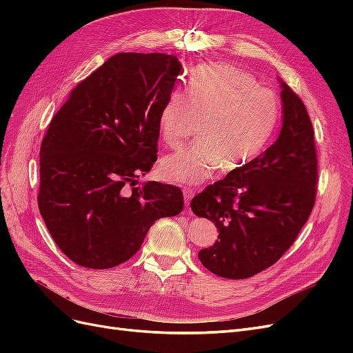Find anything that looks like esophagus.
<instances>
[{"instance_id": "1", "label": "esophagus", "mask_w": 353, "mask_h": 353, "mask_svg": "<svg viewBox=\"0 0 353 353\" xmlns=\"http://www.w3.org/2000/svg\"><path fill=\"white\" fill-rule=\"evenodd\" d=\"M183 194H184V200H185V206L190 208V201H191V199H193V196H194V191L190 190V188H185Z\"/></svg>"}]
</instances>
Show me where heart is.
<instances>
[{
    "instance_id": "obj_1",
    "label": "heart",
    "mask_w": 353,
    "mask_h": 353,
    "mask_svg": "<svg viewBox=\"0 0 353 353\" xmlns=\"http://www.w3.org/2000/svg\"><path fill=\"white\" fill-rule=\"evenodd\" d=\"M279 116L275 92L249 73L227 63L194 68L187 95L179 91L168 95L159 114V130L166 145L178 148L200 123L201 140L163 157L160 178L178 185H197L219 166L225 170L244 166L268 144Z\"/></svg>"
}]
</instances>
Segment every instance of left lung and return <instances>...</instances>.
<instances>
[{
  "label": "left lung",
  "mask_w": 353,
  "mask_h": 353,
  "mask_svg": "<svg viewBox=\"0 0 353 353\" xmlns=\"http://www.w3.org/2000/svg\"><path fill=\"white\" fill-rule=\"evenodd\" d=\"M281 82L283 126L276 141L191 200L218 240L199 252L205 268L244 280L288 250L311 215L318 181L314 128L303 101Z\"/></svg>",
  "instance_id": "1"
}]
</instances>
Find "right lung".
<instances>
[{"label": "right lung", "mask_w": 353, "mask_h": 353, "mask_svg": "<svg viewBox=\"0 0 353 353\" xmlns=\"http://www.w3.org/2000/svg\"><path fill=\"white\" fill-rule=\"evenodd\" d=\"M183 66L163 52H119L77 85L41 143V216L60 250L85 268L131 259L153 223L184 208L178 187L148 181L159 114Z\"/></svg>", "instance_id": "right-lung-1"}]
</instances>
